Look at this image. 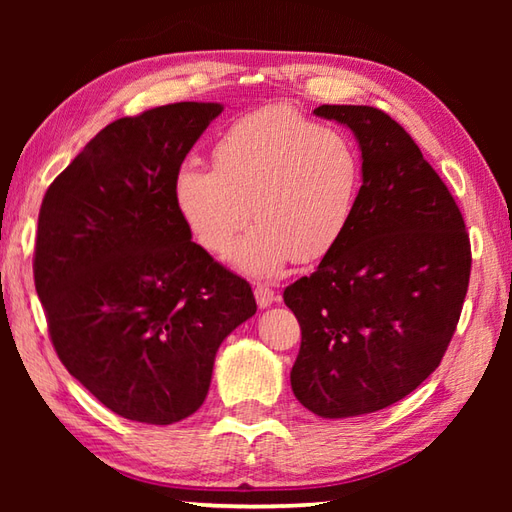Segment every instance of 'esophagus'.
<instances>
[{"label":"esophagus","instance_id":"1","mask_svg":"<svg viewBox=\"0 0 512 512\" xmlns=\"http://www.w3.org/2000/svg\"><path fill=\"white\" fill-rule=\"evenodd\" d=\"M255 299H257V306L259 308H270L277 301V292L273 288L259 284L255 288Z\"/></svg>","mask_w":512,"mask_h":512}]
</instances>
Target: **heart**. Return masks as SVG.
<instances>
[{"mask_svg":"<svg viewBox=\"0 0 512 512\" xmlns=\"http://www.w3.org/2000/svg\"><path fill=\"white\" fill-rule=\"evenodd\" d=\"M215 169L182 167L173 202L191 235L217 255L259 220L231 262L250 277H275L292 259L317 262L341 242L361 193L354 143L286 105L235 121L213 147Z\"/></svg>","mask_w":512,"mask_h":512,"instance_id":"b5f03b06","label":"heart"}]
</instances>
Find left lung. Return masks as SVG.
Masks as SVG:
<instances>
[{
  "label": "left lung",
  "instance_id": "obj_1",
  "mask_svg": "<svg viewBox=\"0 0 512 512\" xmlns=\"http://www.w3.org/2000/svg\"><path fill=\"white\" fill-rule=\"evenodd\" d=\"M314 114L354 134L363 184L341 242L284 290L301 325L290 385L317 416L352 418L436 372L469 288L471 244L447 184L394 118L369 105Z\"/></svg>",
  "mask_w": 512,
  "mask_h": 512
}]
</instances>
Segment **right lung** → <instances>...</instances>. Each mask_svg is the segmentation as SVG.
Masks as SVG:
<instances>
[{
  "mask_svg": "<svg viewBox=\"0 0 512 512\" xmlns=\"http://www.w3.org/2000/svg\"><path fill=\"white\" fill-rule=\"evenodd\" d=\"M222 103H173L101 129L41 202L35 288L65 369L118 416L202 407L215 354L257 312L248 281L191 242L173 178Z\"/></svg>",
  "mask_w": 512,
  "mask_h": 512,
  "instance_id": "right-lung-1",
  "label": "right lung"
}]
</instances>
